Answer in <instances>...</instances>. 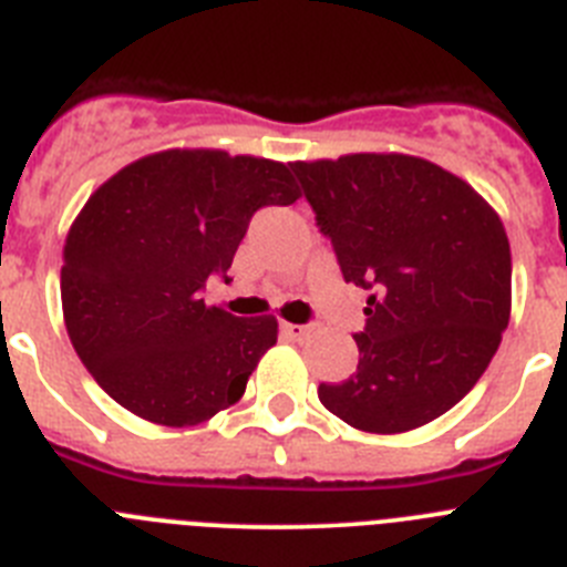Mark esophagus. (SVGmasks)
<instances>
[{"mask_svg":"<svg viewBox=\"0 0 567 567\" xmlns=\"http://www.w3.org/2000/svg\"><path fill=\"white\" fill-rule=\"evenodd\" d=\"M280 332L287 334L289 340L309 338V327H300V323H280Z\"/></svg>","mask_w":567,"mask_h":567,"instance_id":"obj_1","label":"esophagus"}]
</instances>
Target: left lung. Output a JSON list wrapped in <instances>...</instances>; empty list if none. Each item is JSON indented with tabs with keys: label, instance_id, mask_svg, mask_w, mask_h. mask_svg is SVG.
Wrapping results in <instances>:
<instances>
[{
	"label": "left lung",
	"instance_id": "obj_1",
	"mask_svg": "<svg viewBox=\"0 0 567 567\" xmlns=\"http://www.w3.org/2000/svg\"><path fill=\"white\" fill-rule=\"evenodd\" d=\"M346 284L369 289L358 372L320 383L360 432L432 423L474 389L511 318V247L499 215L463 178L400 153L295 162Z\"/></svg>",
	"mask_w": 567,
	"mask_h": 567
}]
</instances>
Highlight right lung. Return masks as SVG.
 <instances>
[{"instance_id": "obj_1", "label": "right lung", "mask_w": 567, "mask_h": 567, "mask_svg": "<svg viewBox=\"0 0 567 567\" xmlns=\"http://www.w3.org/2000/svg\"><path fill=\"white\" fill-rule=\"evenodd\" d=\"M300 198L287 164L224 150H164L104 182L64 244L70 343L104 392L162 425L238 403L278 320L207 307L260 207Z\"/></svg>"}]
</instances>
